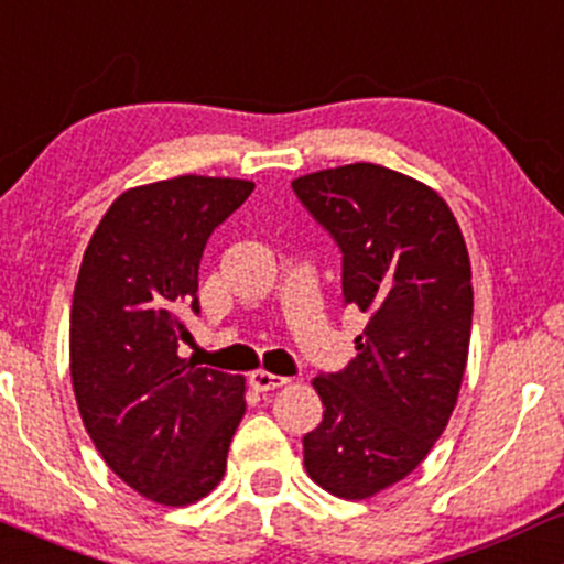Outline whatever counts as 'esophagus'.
Wrapping results in <instances>:
<instances>
[{"instance_id":"1","label":"esophagus","mask_w":564,"mask_h":564,"mask_svg":"<svg viewBox=\"0 0 564 564\" xmlns=\"http://www.w3.org/2000/svg\"><path fill=\"white\" fill-rule=\"evenodd\" d=\"M250 383L256 391H271V389H280L284 383H290V378L274 376V372H265V370H256L250 376Z\"/></svg>"}]
</instances>
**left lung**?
Listing matches in <instances>:
<instances>
[{
  "mask_svg": "<svg viewBox=\"0 0 564 564\" xmlns=\"http://www.w3.org/2000/svg\"><path fill=\"white\" fill-rule=\"evenodd\" d=\"M344 252V303L367 316L357 357L322 372V423L303 436L316 485L349 501L408 477L445 432L471 338V263L447 202L426 183L357 162L293 181Z\"/></svg>",
  "mask_w": 564,
  "mask_h": 564,
  "instance_id": "obj_1",
  "label": "left lung"
}]
</instances>
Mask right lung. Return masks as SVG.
I'll return each instance as SVG.
<instances>
[{"instance_id":"1","label":"right lung","mask_w":564,"mask_h":564,"mask_svg":"<svg viewBox=\"0 0 564 564\" xmlns=\"http://www.w3.org/2000/svg\"><path fill=\"white\" fill-rule=\"evenodd\" d=\"M256 183L178 175L128 188L100 218L72 303V383L106 466L162 506L205 498L245 415V378L181 357L210 234Z\"/></svg>"}]
</instances>
